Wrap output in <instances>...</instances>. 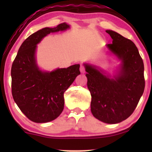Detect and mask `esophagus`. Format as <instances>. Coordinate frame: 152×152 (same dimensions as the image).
<instances>
[{
	"mask_svg": "<svg viewBox=\"0 0 152 152\" xmlns=\"http://www.w3.org/2000/svg\"><path fill=\"white\" fill-rule=\"evenodd\" d=\"M80 71H81V73H85V67H84V66L81 65V66H80Z\"/></svg>",
	"mask_w": 152,
	"mask_h": 152,
	"instance_id": "1",
	"label": "esophagus"
}]
</instances>
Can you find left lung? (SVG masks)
<instances>
[{
    "mask_svg": "<svg viewBox=\"0 0 152 152\" xmlns=\"http://www.w3.org/2000/svg\"><path fill=\"white\" fill-rule=\"evenodd\" d=\"M106 33L113 39L106 46L122 61L118 74L110 78L94 66L84 65L92 114L104 123L117 124L132 114L144 93V67L138 48L131 40L115 31Z\"/></svg>",
    "mask_w": 152,
    "mask_h": 152,
    "instance_id": "obj_1",
    "label": "left lung"
}]
</instances>
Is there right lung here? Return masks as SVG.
Listing matches in <instances>:
<instances>
[{
  "label": "right lung",
  "instance_id": "1",
  "mask_svg": "<svg viewBox=\"0 0 152 152\" xmlns=\"http://www.w3.org/2000/svg\"><path fill=\"white\" fill-rule=\"evenodd\" d=\"M69 28L62 23L56 28H44L31 35L22 43L12 64L13 98L26 117L36 123L53 121L61 114L64 92L80 74L79 64L43 72L36 64V44L50 33Z\"/></svg>",
  "mask_w": 152,
  "mask_h": 152
}]
</instances>
